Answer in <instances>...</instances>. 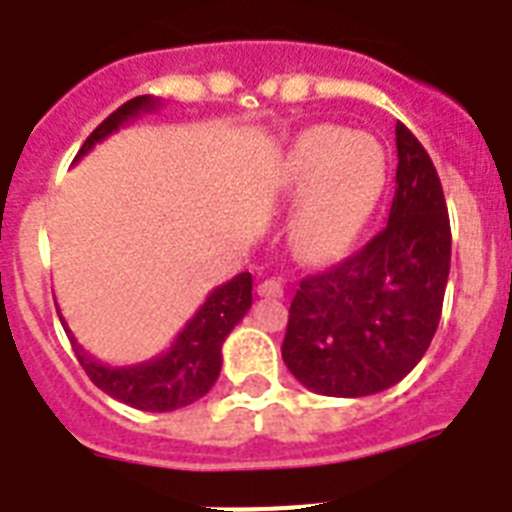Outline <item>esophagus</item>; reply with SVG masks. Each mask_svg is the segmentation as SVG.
<instances>
[{
  "instance_id": "34e87169",
  "label": "esophagus",
  "mask_w": 512,
  "mask_h": 512,
  "mask_svg": "<svg viewBox=\"0 0 512 512\" xmlns=\"http://www.w3.org/2000/svg\"><path fill=\"white\" fill-rule=\"evenodd\" d=\"M257 294L260 296H273V299H276V296H283V286H281V281H276V278H268V281H263L260 283V286H257Z\"/></svg>"
}]
</instances>
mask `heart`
<instances>
[{
  "label": "heart",
  "instance_id": "obj_1",
  "mask_svg": "<svg viewBox=\"0 0 512 512\" xmlns=\"http://www.w3.org/2000/svg\"><path fill=\"white\" fill-rule=\"evenodd\" d=\"M388 182V156L367 132L320 124L302 132L281 169V190L299 203L291 247L307 263H333L354 247Z\"/></svg>",
  "mask_w": 512,
  "mask_h": 512
}]
</instances>
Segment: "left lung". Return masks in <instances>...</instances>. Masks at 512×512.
<instances>
[{
  "label": "left lung",
  "mask_w": 512,
  "mask_h": 512,
  "mask_svg": "<svg viewBox=\"0 0 512 512\" xmlns=\"http://www.w3.org/2000/svg\"><path fill=\"white\" fill-rule=\"evenodd\" d=\"M388 226L336 268L299 283L281 354L304 388L362 398L393 388L427 354L450 276V221L427 150L395 124Z\"/></svg>",
  "instance_id": "1"
}]
</instances>
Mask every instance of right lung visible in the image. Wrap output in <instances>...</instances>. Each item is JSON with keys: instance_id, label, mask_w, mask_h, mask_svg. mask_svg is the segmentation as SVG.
I'll return each mask as SVG.
<instances>
[{"instance_id": "add662e5", "label": "right lung", "mask_w": 512, "mask_h": 512, "mask_svg": "<svg viewBox=\"0 0 512 512\" xmlns=\"http://www.w3.org/2000/svg\"><path fill=\"white\" fill-rule=\"evenodd\" d=\"M158 106L161 101L150 96H137L119 106L111 117L103 119L96 130L90 132L75 161H80L85 153L96 148V143L114 135L119 127L130 124L140 114L156 111ZM249 307H252V276L239 273L210 291L203 307L192 315V320L184 325L169 349L148 362L127 364V367H111V364L98 362L96 356H90L77 343L59 309L57 315L64 325V333L70 336L77 362L83 364L85 375L93 380V385L132 409L174 411L195 403L216 385L218 375H221L223 341L234 330L236 322L247 315Z\"/></svg>"}]
</instances>
